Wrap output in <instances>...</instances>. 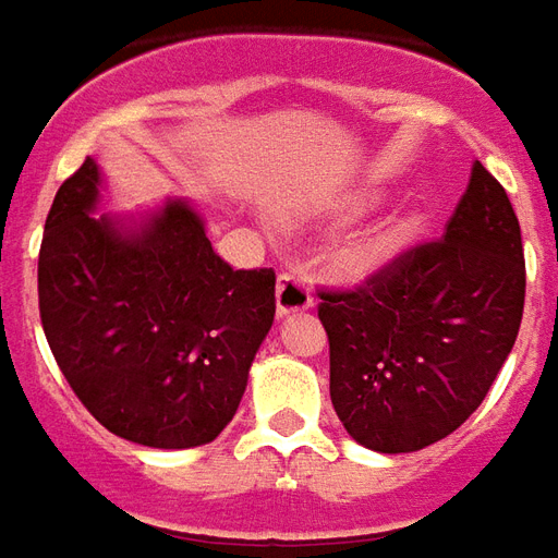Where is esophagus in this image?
Here are the masks:
<instances>
[{
	"label": "esophagus",
	"mask_w": 558,
	"mask_h": 558,
	"mask_svg": "<svg viewBox=\"0 0 558 558\" xmlns=\"http://www.w3.org/2000/svg\"><path fill=\"white\" fill-rule=\"evenodd\" d=\"M312 308V291L303 276L282 274L276 282V315L288 318V315H300Z\"/></svg>",
	"instance_id": "34e87169"
}]
</instances>
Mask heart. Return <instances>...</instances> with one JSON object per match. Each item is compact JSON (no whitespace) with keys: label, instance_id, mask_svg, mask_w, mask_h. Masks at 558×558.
<instances>
[{"label":"heart","instance_id":"heart-1","mask_svg":"<svg viewBox=\"0 0 558 558\" xmlns=\"http://www.w3.org/2000/svg\"><path fill=\"white\" fill-rule=\"evenodd\" d=\"M384 193H374V190H365V193H351L348 198H341L339 210L344 217H360L365 210H372L374 205H380ZM428 222H425V214H404V217L392 219L380 234H374L363 250L356 252V267L360 270H377V267H386L389 262L401 258L404 252L418 243V238L425 234Z\"/></svg>","mask_w":558,"mask_h":558}]
</instances>
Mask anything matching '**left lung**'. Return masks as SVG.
I'll use <instances>...</instances> for the list:
<instances>
[{"label": "left lung", "instance_id": "left-lung-1", "mask_svg": "<svg viewBox=\"0 0 558 558\" xmlns=\"http://www.w3.org/2000/svg\"><path fill=\"white\" fill-rule=\"evenodd\" d=\"M526 264L506 190L473 162L440 240L353 291H320L329 398L365 449L401 454L473 416L518 339Z\"/></svg>", "mask_w": 558, "mask_h": 558}]
</instances>
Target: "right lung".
Wrapping results in <instances>:
<instances>
[{"label":"right lung","mask_w":558,"mask_h":558,"mask_svg":"<svg viewBox=\"0 0 558 558\" xmlns=\"http://www.w3.org/2000/svg\"><path fill=\"white\" fill-rule=\"evenodd\" d=\"M92 157L52 198L38 255L44 336L85 410L150 449L217 440L274 327V270H234L190 202L136 219L92 217Z\"/></svg>","instance_id":"right-lung-1"}]
</instances>
